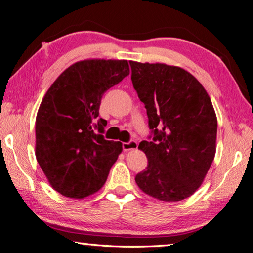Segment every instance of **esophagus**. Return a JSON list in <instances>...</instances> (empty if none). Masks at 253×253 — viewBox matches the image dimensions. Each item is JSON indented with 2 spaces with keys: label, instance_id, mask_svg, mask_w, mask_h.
<instances>
[{
  "label": "esophagus",
  "instance_id": "1",
  "mask_svg": "<svg viewBox=\"0 0 253 253\" xmlns=\"http://www.w3.org/2000/svg\"><path fill=\"white\" fill-rule=\"evenodd\" d=\"M122 148L124 151H129V150H134V149L138 148V142L135 140H130L129 142H123L122 143Z\"/></svg>",
  "mask_w": 253,
  "mask_h": 253
}]
</instances>
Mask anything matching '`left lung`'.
Segmentation results:
<instances>
[{
	"instance_id": "left-lung-1",
	"label": "left lung",
	"mask_w": 253,
	"mask_h": 253,
	"mask_svg": "<svg viewBox=\"0 0 253 253\" xmlns=\"http://www.w3.org/2000/svg\"><path fill=\"white\" fill-rule=\"evenodd\" d=\"M130 66L151 131L148 141L139 144L148 166L136 173L135 183L159 201L185 200L202 185L216 151L212 102L201 83L183 68L136 61Z\"/></svg>"
}]
</instances>
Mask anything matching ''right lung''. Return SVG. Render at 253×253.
<instances>
[{
  "label": "right lung",
  "mask_w": 253,
  "mask_h": 253,
  "mask_svg": "<svg viewBox=\"0 0 253 253\" xmlns=\"http://www.w3.org/2000/svg\"><path fill=\"white\" fill-rule=\"evenodd\" d=\"M130 74L126 60H83L53 82L36 119V157L61 195L87 197L105 184L122 143L105 140L99 105L107 89Z\"/></svg>",
  "instance_id": "obj_1"
}]
</instances>
